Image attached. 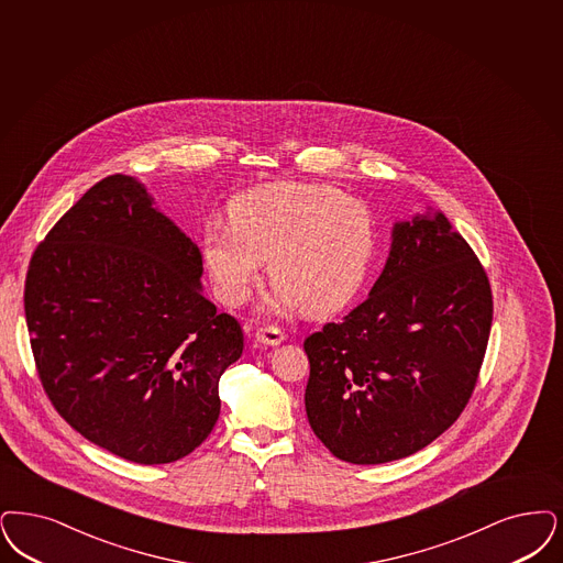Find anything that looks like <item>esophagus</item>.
<instances>
[{
	"label": "esophagus",
	"instance_id": "obj_1",
	"mask_svg": "<svg viewBox=\"0 0 563 563\" xmlns=\"http://www.w3.org/2000/svg\"><path fill=\"white\" fill-rule=\"evenodd\" d=\"M255 339L264 345H280L285 341V333L278 327H262V329H257Z\"/></svg>",
	"mask_w": 563,
	"mask_h": 563
}]
</instances>
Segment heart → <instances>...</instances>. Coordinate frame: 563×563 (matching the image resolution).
Instances as JSON below:
<instances>
[{
	"label": "heart",
	"instance_id": "heart-1",
	"mask_svg": "<svg viewBox=\"0 0 563 563\" xmlns=\"http://www.w3.org/2000/svg\"><path fill=\"white\" fill-rule=\"evenodd\" d=\"M228 224L202 236L205 266L228 306L247 301L268 260L278 308L338 312L361 292L377 247L371 209L329 184L251 188L228 205Z\"/></svg>",
	"mask_w": 563,
	"mask_h": 563
}]
</instances>
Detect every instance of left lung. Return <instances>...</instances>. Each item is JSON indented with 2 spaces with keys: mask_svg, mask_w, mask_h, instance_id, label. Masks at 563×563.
Segmentation results:
<instances>
[{
  "mask_svg": "<svg viewBox=\"0 0 563 563\" xmlns=\"http://www.w3.org/2000/svg\"><path fill=\"white\" fill-rule=\"evenodd\" d=\"M490 324L486 271L444 213L398 222L371 295L303 341L316 438L354 465L426 449L470 402Z\"/></svg>",
  "mask_w": 563,
  "mask_h": 563,
  "instance_id": "1",
  "label": "left lung"
}]
</instances>
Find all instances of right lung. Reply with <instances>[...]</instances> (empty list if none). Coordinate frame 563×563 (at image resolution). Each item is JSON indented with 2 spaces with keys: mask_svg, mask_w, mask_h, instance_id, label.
<instances>
[{
  "mask_svg": "<svg viewBox=\"0 0 563 563\" xmlns=\"http://www.w3.org/2000/svg\"><path fill=\"white\" fill-rule=\"evenodd\" d=\"M199 247L140 181L93 184L37 245L24 316L37 375L70 428L140 465L201 446L243 329L202 295Z\"/></svg>",
  "mask_w": 563,
  "mask_h": 563,
  "instance_id": "add662e5",
  "label": "right lung"
}]
</instances>
